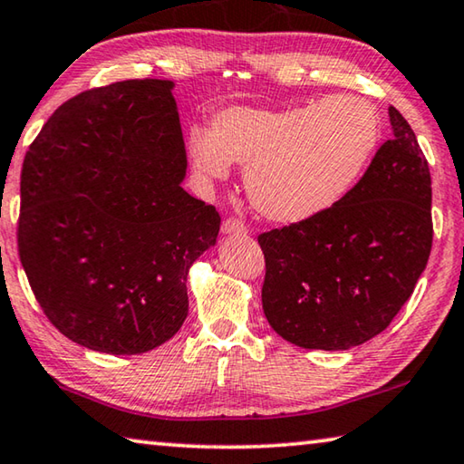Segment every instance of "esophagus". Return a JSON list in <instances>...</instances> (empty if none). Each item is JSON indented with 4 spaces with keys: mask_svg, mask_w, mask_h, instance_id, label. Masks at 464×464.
Masks as SVG:
<instances>
[{
    "mask_svg": "<svg viewBox=\"0 0 464 464\" xmlns=\"http://www.w3.org/2000/svg\"><path fill=\"white\" fill-rule=\"evenodd\" d=\"M246 232H248L246 226L237 218H227L222 224V234H238V237H245Z\"/></svg>",
    "mask_w": 464,
    "mask_h": 464,
    "instance_id": "obj_1",
    "label": "esophagus"
}]
</instances>
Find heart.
Returning <instances> with one entry per match:
<instances>
[{
    "label": "heart",
    "instance_id": "obj_1",
    "mask_svg": "<svg viewBox=\"0 0 464 464\" xmlns=\"http://www.w3.org/2000/svg\"><path fill=\"white\" fill-rule=\"evenodd\" d=\"M379 140L375 105L356 95L285 110L227 108L216 113L214 132H189L199 173L226 179L230 162L246 167L256 214L283 226L312 219L343 199Z\"/></svg>",
    "mask_w": 464,
    "mask_h": 464
}]
</instances>
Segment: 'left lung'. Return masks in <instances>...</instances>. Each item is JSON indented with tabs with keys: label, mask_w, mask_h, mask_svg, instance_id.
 <instances>
[{
	"label": "left lung",
	"mask_w": 464,
	"mask_h": 464,
	"mask_svg": "<svg viewBox=\"0 0 464 464\" xmlns=\"http://www.w3.org/2000/svg\"><path fill=\"white\" fill-rule=\"evenodd\" d=\"M367 173L320 216L258 237L263 312L287 343L348 351L381 334L413 294L432 250L428 160L400 111Z\"/></svg>",
	"instance_id": "obj_1"
}]
</instances>
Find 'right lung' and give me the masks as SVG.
<instances>
[{"label": "right lung", "mask_w": 464, "mask_h": 464, "mask_svg": "<svg viewBox=\"0 0 464 464\" xmlns=\"http://www.w3.org/2000/svg\"><path fill=\"white\" fill-rule=\"evenodd\" d=\"M173 81L130 79L64 102L20 179L18 250L53 326L105 354H142L189 312L187 273L219 214L181 183Z\"/></svg>", "instance_id": "1"}]
</instances>
